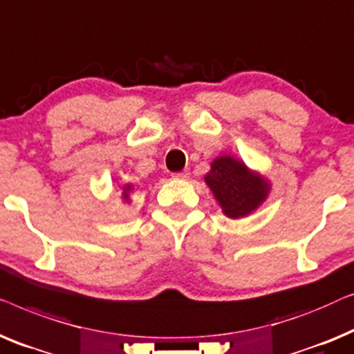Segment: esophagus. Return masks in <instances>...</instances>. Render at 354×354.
I'll return each mask as SVG.
<instances>
[{
	"mask_svg": "<svg viewBox=\"0 0 354 354\" xmlns=\"http://www.w3.org/2000/svg\"><path fill=\"white\" fill-rule=\"evenodd\" d=\"M189 175H191V173H189V170H183V171L173 173L171 178H173V179H187Z\"/></svg>",
	"mask_w": 354,
	"mask_h": 354,
	"instance_id": "obj_1",
	"label": "esophagus"
}]
</instances>
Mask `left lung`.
<instances>
[{
  "label": "left lung",
  "mask_w": 354,
  "mask_h": 354,
  "mask_svg": "<svg viewBox=\"0 0 354 354\" xmlns=\"http://www.w3.org/2000/svg\"><path fill=\"white\" fill-rule=\"evenodd\" d=\"M205 183L229 218L248 215L265 201L268 194V184L260 176L229 156L218 157L212 163Z\"/></svg>",
  "instance_id": "8db88e82"
}]
</instances>
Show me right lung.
I'll return each instance as SVG.
<instances>
[{"label":"right lung","mask_w":354,"mask_h":354,"mask_svg":"<svg viewBox=\"0 0 354 354\" xmlns=\"http://www.w3.org/2000/svg\"><path fill=\"white\" fill-rule=\"evenodd\" d=\"M123 191H125V192H123V197L128 198V196H129V191H131V186H129V184H128L127 187H123Z\"/></svg>","instance_id":"add662e5"}]
</instances>
